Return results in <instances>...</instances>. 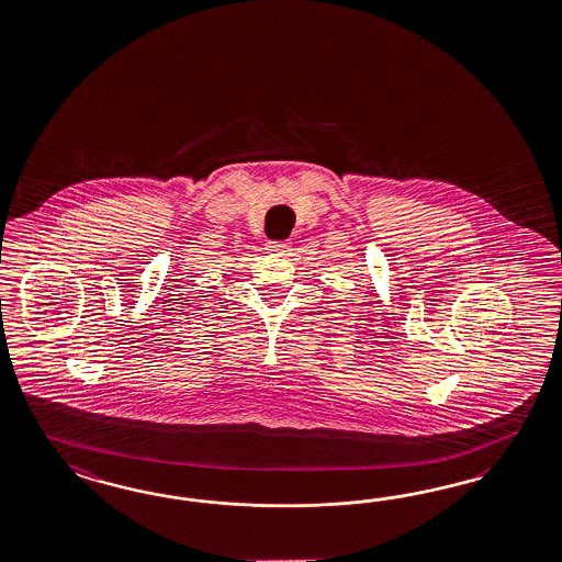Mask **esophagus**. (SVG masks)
Segmentation results:
<instances>
[{"instance_id":"obj_1","label":"esophagus","mask_w":562,"mask_h":562,"mask_svg":"<svg viewBox=\"0 0 562 562\" xmlns=\"http://www.w3.org/2000/svg\"><path fill=\"white\" fill-rule=\"evenodd\" d=\"M267 248H269V252H273V255H285V252H289L288 241H269Z\"/></svg>"}]
</instances>
